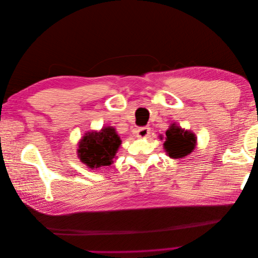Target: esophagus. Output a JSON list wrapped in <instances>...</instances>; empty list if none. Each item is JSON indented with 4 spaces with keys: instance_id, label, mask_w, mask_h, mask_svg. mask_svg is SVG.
Returning <instances> with one entry per match:
<instances>
[{
    "instance_id": "34e87169",
    "label": "esophagus",
    "mask_w": 258,
    "mask_h": 258,
    "mask_svg": "<svg viewBox=\"0 0 258 258\" xmlns=\"http://www.w3.org/2000/svg\"><path fill=\"white\" fill-rule=\"evenodd\" d=\"M150 131H151L150 128H147V127H141V128L138 129L137 136H138V138H146L148 135H150Z\"/></svg>"
}]
</instances>
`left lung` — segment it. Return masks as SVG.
Wrapping results in <instances>:
<instances>
[{"label": "left lung", "instance_id": "left-lung-1", "mask_svg": "<svg viewBox=\"0 0 258 258\" xmlns=\"http://www.w3.org/2000/svg\"><path fill=\"white\" fill-rule=\"evenodd\" d=\"M166 137L163 147L171 158H184L196 147V136L190 131L175 126V123L171 124L166 131Z\"/></svg>", "mask_w": 258, "mask_h": 258}]
</instances>
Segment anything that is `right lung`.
I'll list each match as a JSON object with an SVG mask.
<instances>
[{
	"mask_svg": "<svg viewBox=\"0 0 258 258\" xmlns=\"http://www.w3.org/2000/svg\"><path fill=\"white\" fill-rule=\"evenodd\" d=\"M121 144V140L113 127H104L99 132L86 134L79 144V157L90 169L110 166Z\"/></svg>",
	"mask_w": 258,
	"mask_h": 258,
	"instance_id": "obj_1",
	"label": "right lung"
}]
</instances>
